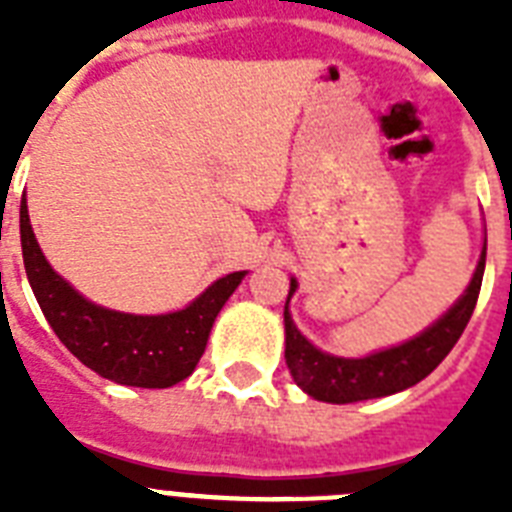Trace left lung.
Instances as JSON below:
<instances>
[{
	"label": "left lung",
	"mask_w": 512,
	"mask_h": 512,
	"mask_svg": "<svg viewBox=\"0 0 512 512\" xmlns=\"http://www.w3.org/2000/svg\"><path fill=\"white\" fill-rule=\"evenodd\" d=\"M484 265L486 249L481 252L470 287L465 289V295L454 303V308L446 313L444 319H438L420 337L366 358H337L313 348L311 342L297 332L292 316H289V308L284 305V329H287L284 358H287L289 372L308 396L329 401V404H353V401L390 396L398 390L412 388L449 356V350L457 345V340L468 327L473 308L478 303V292H481ZM295 289L297 284L292 279L289 297Z\"/></svg>",
	"instance_id": "left-lung-1"
}]
</instances>
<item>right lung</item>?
Returning a JSON list of instances; mask_svg holds the SVG:
<instances>
[{"mask_svg":"<svg viewBox=\"0 0 512 512\" xmlns=\"http://www.w3.org/2000/svg\"><path fill=\"white\" fill-rule=\"evenodd\" d=\"M20 247L28 284L58 340L100 377L135 388L185 380L207 348L217 313L244 279V271L228 273L177 313L132 316L92 305L52 271L28 223L26 199L20 201Z\"/></svg>","mask_w":512,"mask_h":512,"instance_id":"right-lung-1","label":"right lung"}]
</instances>
